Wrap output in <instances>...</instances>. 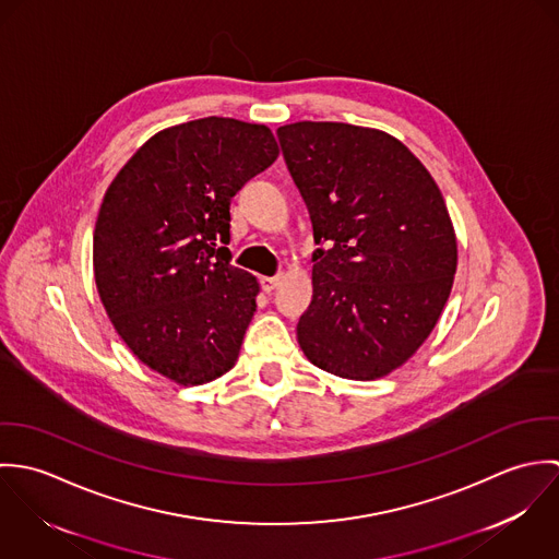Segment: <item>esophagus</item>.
Masks as SVG:
<instances>
[{
	"label": "esophagus",
	"mask_w": 559,
	"mask_h": 559,
	"mask_svg": "<svg viewBox=\"0 0 559 559\" xmlns=\"http://www.w3.org/2000/svg\"><path fill=\"white\" fill-rule=\"evenodd\" d=\"M280 280H282L280 275H275V277H266L264 275V277H260V286H262L264 293H271V290H275L280 286Z\"/></svg>",
	"instance_id": "1"
}]
</instances>
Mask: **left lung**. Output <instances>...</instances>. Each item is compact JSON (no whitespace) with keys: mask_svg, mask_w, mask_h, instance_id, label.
Masks as SVG:
<instances>
[{"mask_svg":"<svg viewBox=\"0 0 559 559\" xmlns=\"http://www.w3.org/2000/svg\"><path fill=\"white\" fill-rule=\"evenodd\" d=\"M284 159L324 249L297 324L324 372L374 381L426 342L450 297L459 247L445 200L394 135L346 122L277 129Z\"/></svg>","mask_w":559,"mask_h":559,"instance_id":"obj_1","label":"left lung"}]
</instances>
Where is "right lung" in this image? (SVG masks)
<instances>
[{"instance_id": "add662e5", "label": "right lung", "mask_w": 559, "mask_h": 559, "mask_svg": "<svg viewBox=\"0 0 559 559\" xmlns=\"http://www.w3.org/2000/svg\"><path fill=\"white\" fill-rule=\"evenodd\" d=\"M266 124L209 116L155 133L105 191L92 242L103 308L178 385L235 368L258 280L230 264V200L277 159Z\"/></svg>"}]
</instances>
